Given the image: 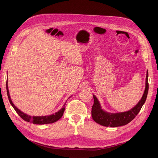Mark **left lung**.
I'll use <instances>...</instances> for the list:
<instances>
[{"label":"left lung","mask_w":158,"mask_h":158,"mask_svg":"<svg viewBox=\"0 0 158 158\" xmlns=\"http://www.w3.org/2000/svg\"><path fill=\"white\" fill-rule=\"evenodd\" d=\"M148 89V73L147 71L146 78V87L141 99L131 110L124 112H118V113H110V112H107L102 110L97 98L93 95L94 104L92 107L91 110L93 119L99 124L106 127L110 126L114 127L124 126L128 124L135 118V117L138 115L139 112L141 109L146 100Z\"/></svg>","instance_id":"left-lung-1"}]
</instances>
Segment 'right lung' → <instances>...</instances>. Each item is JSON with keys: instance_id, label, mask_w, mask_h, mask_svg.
<instances>
[{"instance_id": "add662e5", "label": "right lung", "mask_w": 158, "mask_h": 158, "mask_svg": "<svg viewBox=\"0 0 158 158\" xmlns=\"http://www.w3.org/2000/svg\"><path fill=\"white\" fill-rule=\"evenodd\" d=\"M7 80L6 82V89H7V96L9 100V102L12 106L14 107L15 110L17 112V113L19 115V116L23 119L24 121L32 123L35 124H51V123H54L56 121H57L59 119H60L62 116H63L64 112L65 110V105H64V107H62L61 109H60L58 112H56L54 114H51L49 116H31L29 115H27L25 113H24L23 112H22L15 105L13 104L10 95H9V89H8V84H7Z\"/></svg>"}]
</instances>
